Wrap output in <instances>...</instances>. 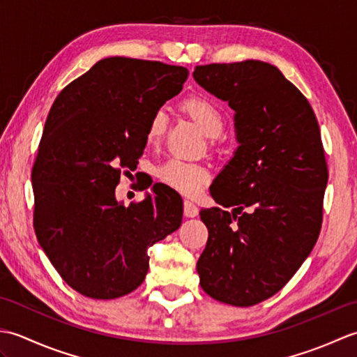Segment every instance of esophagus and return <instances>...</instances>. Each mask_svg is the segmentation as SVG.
<instances>
[{
    "label": "esophagus",
    "instance_id": "obj_1",
    "mask_svg": "<svg viewBox=\"0 0 357 357\" xmlns=\"http://www.w3.org/2000/svg\"><path fill=\"white\" fill-rule=\"evenodd\" d=\"M198 213H199V208L196 207L193 202L184 201V215L187 218H195V216H198Z\"/></svg>",
    "mask_w": 357,
    "mask_h": 357
}]
</instances>
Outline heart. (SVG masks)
I'll use <instances>...</instances> for the list:
<instances>
[{
    "label": "heart",
    "mask_w": 357,
    "mask_h": 357,
    "mask_svg": "<svg viewBox=\"0 0 357 357\" xmlns=\"http://www.w3.org/2000/svg\"><path fill=\"white\" fill-rule=\"evenodd\" d=\"M184 110L190 115L210 138H216L224 130V115L215 102L207 98L192 96L184 101ZM169 123V116L164 109H158L150 116L147 124V141L156 144L162 139L164 132ZM156 176L164 184L174 188V190L195 196L201 192L202 185L207 183L208 172L201 164L185 161L181 158H170L158 167Z\"/></svg>",
    "instance_id": "1"
}]
</instances>
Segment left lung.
Returning a JSON list of instances; mask_svg holds the SVG:
<instances>
[{"label": "left lung", "instance_id": "left-lung-1", "mask_svg": "<svg viewBox=\"0 0 357 357\" xmlns=\"http://www.w3.org/2000/svg\"><path fill=\"white\" fill-rule=\"evenodd\" d=\"M193 78L234 110L239 147L201 210L208 229L198 268L202 290L234 307L271 298L293 278L319 238L328 181L312 105L278 67L196 66Z\"/></svg>", "mask_w": 357, "mask_h": 357}]
</instances>
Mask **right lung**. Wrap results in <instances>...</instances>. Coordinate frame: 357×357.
Segmentation results:
<instances>
[{
  "instance_id": "obj_1",
  "label": "right lung",
  "mask_w": 357,
  "mask_h": 357,
  "mask_svg": "<svg viewBox=\"0 0 357 357\" xmlns=\"http://www.w3.org/2000/svg\"><path fill=\"white\" fill-rule=\"evenodd\" d=\"M188 77L181 66L112 56L66 86L53 102L32 169L33 229L66 284L92 299L132 293L147 250L179 229L183 199L155 184L141 202L115 198L138 164L153 112Z\"/></svg>"
}]
</instances>
